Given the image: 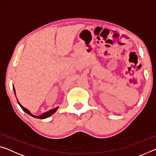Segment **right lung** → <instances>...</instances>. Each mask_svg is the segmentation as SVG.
Returning <instances> with one entry per match:
<instances>
[{"label": "right lung", "instance_id": "right-lung-1", "mask_svg": "<svg viewBox=\"0 0 156 156\" xmlns=\"http://www.w3.org/2000/svg\"><path fill=\"white\" fill-rule=\"evenodd\" d=\"M13 87H14V86H13ZM14 93H15V89H14ZM17 102H18V103H19V105H20V107H21V109H22L23 110V111H24V112H26V113H27L28 114H29L30 116H31L34 117V118L39 119H44L48 118V117L50 116H51V115L53 114L54 113V112L56 111L57 109H58V107H56V108H55V109H53L49 110V111H48V112H45V113H43L42 114L40 115V116H34V115H33L32 114L30 113L29 110L27 109H26L25 107H23L22 106V105H21L20 104V102L18 101V100H17Z\"/></svg>", "mask_w": 156, "mask_h": 156}]
</instances>
